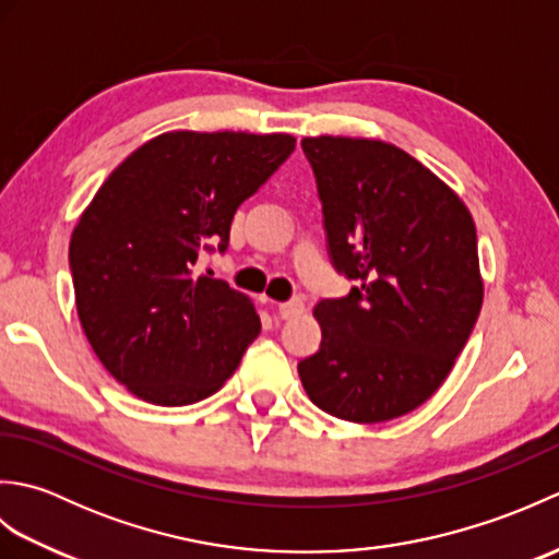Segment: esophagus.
<instances>
[{
    "label": "esophagus",
    "mask_w": 559,
    "mask_h": 559,
    "mask_svg": "<svg viewBox=\"0 0 559 559\" xmlns=\"http://www.w3.org/2000/svg\"><path fill=\"white\" fill-rule=\"evenodd\" d=\"M302 312H305V302H302L300 298H295V300H290V302H281V305H278L281 319H295V317H300Z\"/></svg>",
    "instance_id": "esophagus-1"
}]
</instances>
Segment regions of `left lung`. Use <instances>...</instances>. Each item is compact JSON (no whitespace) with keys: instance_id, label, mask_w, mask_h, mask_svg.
<instances>
[{"instance_id":"left-lung-1","label":"left lung","mask_w":559,"mask_h":559,"mask_svg":"<svg viewBox=\"0 0 559 559\" xmlns=\"http://www.w3.org/2000/svg\"><path fill=\"white\" fill-rule=\"evenodd\" d=\"M334 266L358 281L322 300V346L298 365L317 408L401 418L442 386L483 307L476 223L444 180L377 139L305 136Z\"/></svg>"}]
</instances>
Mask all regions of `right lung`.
Listing matches in <instances>:
<instances>
[{
	"label": "right lung",
	"mask_w": 559,
	"mask_h": 559,
	"mask_svg": "<svg viewBox=\"0 0 559 559\" xmlns=\"http://www.w3.org/2000/svg\"><path fill=\"white\" fill-rule=\"evenodd\" d=\"M295 148L290 134L165 132L100 185L71 233L76 312L117 382L156 406H189L225 384L261 322L228 283L197 276L225 252L237 206Z\"/></svg>",
	"instance_id": "1"
}]
</instances>
